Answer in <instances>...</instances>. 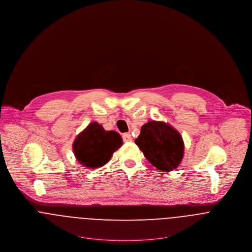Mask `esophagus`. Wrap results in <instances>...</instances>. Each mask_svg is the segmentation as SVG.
I'll use <instances>...</instances> for the list:
<instances>
[{
	"mask_svg": "<svg viewBox=\"0 0 252 252\" xmlns=\"http://www.w3.org/2000/svg\"><path fill=\"white\" fill-rule=\"evenodd\" d=\"M123 140H124V142L128 143V142L132 141V137H131V135L129 133H125L123 135Z\"/></svg>",
	"mask_w": 252,
	"mask_h": 252,
	"instance_id": "esophagus-1",
	"label": "esophagus"
}]
</instances>
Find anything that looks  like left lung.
I'll return each mask as SVG.
<instances>
[{
    "label": "left lung",
    "instance_id": "left-lung-1",
    "mask_svg": "<svg viewBox=\"0 0 252 252\" xmlns=\"http://www.w3.org/2000/svg\"><path fill=\"white\" fill-rule=\"evenodd\" d=\"M135 144L148 162L160 170L172 171L183 160L185 145L182 136L164 122L149 121L145 124Z\"/></svg>",
    "mask_w": 252,
    "mask_h": 252
}]
</instances>
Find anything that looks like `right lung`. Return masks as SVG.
I'll list each match as a JSON object with an SVG mask.
<instances>
[{"label": "right lung", "mask_w": 252, "mask_h": 252, "mask_svg": "<svg viewBox=\"0 0 252 252\" xmlns=\"http://www.w3.org/2000/svg\"><path fill=\"white\" fill-rule=\"evenodd\" d=\"M122 145L120 134L106 131L102 125L93 122L76 137L72 148L79 163L88 168H96L107 163Z\"/></svg>", "instance_id": "add662e5"}]
</instances>
